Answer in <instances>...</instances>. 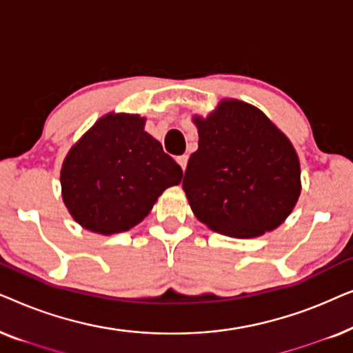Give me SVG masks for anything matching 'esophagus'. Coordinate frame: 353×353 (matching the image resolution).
Listing matches in <instances>:
<instances>
[{
  "label": "esophagus",
  "instance_id": "34e87169",
  "mask_svg": "<svg viewBox=\"0 0 353 353\" xmlns=\"http://www.w3.org/2000/svg\"><path fill=\"white\" fill-rule=\"evenodd\" d=\"M176 162H178V165H180L183 170H185L186 168V165H188V156H180V157H176Z\"/></svg>",
  "mask_w": 353,
  "mask_h": 353
}]
</instances>
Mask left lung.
<instances>
[{
  "label": "left lung",
  "mask_w": 353,
  "mask_h": 353,
  "mask_svg": "<svg viewBox=\"0 0 353 353\" xmlns=\"http://www.w3.org/2000/svg\"><path fill=\"white\" fill-rule=\"evenodd\" d=\"M192 122L199 148L188 161L183 190L197 220L241 239L278 228L301 196V163L286 134L238 99H223Z\"/></svg>",
  "instance_id": "left-lung-1"
}]
</instances>
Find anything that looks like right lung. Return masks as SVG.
Wrapping results in <instances>:
<instances>
[{"label":"right lung","instance_id":"right-lung-1","mask_svg":"<svg viewBox=\"0 0 353 353\" xmlns=\"http://www.w3.org/2000/svg\"><path fill=\"white\" fill-rule=\"evenodd\" d=\"M137 114L101 117L64 159L62 201L77 223L99 234L138 225L183 170L162 144L144 132Z\"/></svg>","mask_w":353,"mask_h":353}]
</instances>
